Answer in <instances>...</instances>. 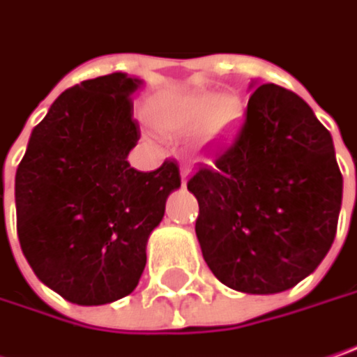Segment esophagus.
<instances>
[{
    "label": "esophagus",
    "mask_w": 357,
    "mask_h": 357,
    "mask_svg": "<svg viewBox=\"0 0 357 357\" xmlns=\"http://www.w3.org/2000/svg\"><path fill=\"white\" fill-rule=\"evenodd\" d=\"M179 174H181V181L185 183V179H188V176H190V165H188V163H183V165H181V169H179Z\"/></svg>",
    "instance_id": "esophagus-1"
}]
</instances>
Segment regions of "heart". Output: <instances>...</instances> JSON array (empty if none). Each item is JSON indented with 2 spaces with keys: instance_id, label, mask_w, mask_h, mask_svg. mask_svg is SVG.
Returning a JSON list of instances; mask_svg holds the SVG:
<instances>
[{
  "instance_id": "b5f03b06",
  "label": "heart",
  "mask_w": 357,
  "mask_h": 357,
  "mask_svg": "<svg viewBox=\"0 0 357 357\" xmlns=\"http://www.w3.org/2000/svg\"><path fill=\"white\" fill-rule=\"evenodd\" d=\"M151 113L163 131L181 133L202 125V135L218 139L238 125L242 105L234 95L218 98L216 93L198 91L188 95L159 96Z\"/></svg>"
}]
</instances>
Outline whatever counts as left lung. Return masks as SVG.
<instances>
[{
    "mask_svg": "<svg viewBox=\"0 0 357 357\" xmlns=\"http://www.w3.org/2000/svg\"><path fill=\"white\" fill-rule=\"evenodd\" d=\"M244 121L188 179L204 261L226 287L271 295L303 281L331 248L344 179L329 131L293 91L250 82Z\"/></svg>",
    "mask_w": 357,
    "mask_h": 357,
    "instance_id": "left-lung-1",
    "label": "left lung"
}]
</instances>
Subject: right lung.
<instances>
[{
	"label": "right lung",
	"instance_id": "1",
	"mask_svg": "<svg viewBox=\"0 0 357 357\" xmlns=\"http://www.w3.org/2000/svg\"><path fill=\"white\" fill-rule=\"evenodd\" d=\"M139 84L113 73L64 91L33 127L15 172L22 252L70 303L105 305L133 293L147 238L181 185L176 159L155 172L127 161L141 137L131 98Z\"/></svg>",
	"mask_w": 357,
	"mask_h": 357
}]
</instances>
